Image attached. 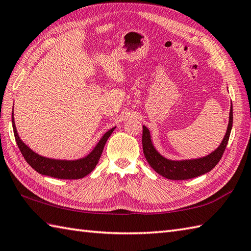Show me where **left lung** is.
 Listing matches in <instances>:
<instances>
[{"label": "left lung", "mask_w": 251, "mask_h": 251, "mask_svg": "<svg viewBox=\"0 0 251 251\" xmlns=\"http://www.w3.org/2000/svg\"><path fill=\"white\" fill-rule=\"evenodd\" d=\"M233 125V109L230 110V120H228L226 134L223 138L219 148L209 155L196 159H188V161H170L163 157L155 148L152 145L150 131L146 126H143L142 131V148L143 154L147 158L150 166L163 177L170 180H186L192 179L199 176L204 175L214 168L219 163L223 153L226 148L230 138L231 129Z\"/></svg>", "instance_id": "8db88e82"}]
</instances>
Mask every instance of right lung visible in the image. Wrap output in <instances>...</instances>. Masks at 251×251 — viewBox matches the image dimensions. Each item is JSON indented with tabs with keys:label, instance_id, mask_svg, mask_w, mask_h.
<instances>
[{
	"label": "right lung",
	"instance_id": "add662e5",
	"mask_svg": "<svg viewBox=\"0 0 251 251\" xmlns=\"http://www.w3.org/2000/svg\"><path fill=\"white\" fill-rule=\"evenodd\" d=\"M12 122L16 142H17L19 150L26 163L39 174L50 176V177H54L57 179H81L92 173L96 165L99 162V158L101 154H102L106 140H108V138L115 129L114 127V128L106 131L97 143V146L95 147L94 150L87 156L76 159V161H60V159H51L41 156L32 151L30 148L26 147L20 140L15 126L14 115L12 117Z\"/></svg>",
	"mask_w": 251,
	"mask_h": 251
}]
</instances>
